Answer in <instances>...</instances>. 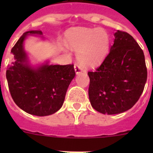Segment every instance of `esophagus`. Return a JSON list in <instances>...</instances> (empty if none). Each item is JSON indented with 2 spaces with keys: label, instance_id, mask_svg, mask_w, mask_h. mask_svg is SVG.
<instances>
[{
  "label": "esophagus",
  "instance_id": "1",
  "mask_svg": "<svg viewBox=\"0 0 153 153\" xmlns=\"http://www.w3.org/2000/svg\"><path fill=\"white\" fill-rule=\"evenodd\" d=\"M74 69H75V72L76 74H80V73H82V71H83V68L79 66L78 63H75V65H74Z\"/></svg>",
  "mask_w": 153,
  "mask_h": 153
}]
</instances>
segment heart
<instances>
[{
  "instance_id": "b5f03b06",
  "label": "heart",
  "mask_w": 153,
  "mask_h": 153,
  "mask_svg": "<svg viewBox=\"0 0 153 153\" xmlns=\"http://www.w3.org/2000/svg\"><path fill=\"white\" fill-rule=\"evenodd\" d=\"M67 42L71 49L78 51V59L81 63L93 66L106 56L110 40L103 30L77 29L67 34Z\"/></svg>"
}]
</instances>
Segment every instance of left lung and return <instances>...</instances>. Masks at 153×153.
Wrapping results in <instances>:
<instances>
[{"instance_id":"obj_1","label":"left lung","mask_w":153,"mask_h":153,"mask_svg":"<svg viewBox=\"0 0 153 153\" xmlns=\"http://www.w3.org/2000/svg\"><path fill=\"white\" fill-rule=\"evenodd\" d=\"M114 44L100 67L89 71V98L102 114H118L139 100L147 79L143 50L125 31L114 33Z\"/></svg>"}]
</instances>
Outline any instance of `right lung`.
<instances>
[{"label": "right lung", "mask_w": 153, "mask_h": 153, "mask_svg": "<svg viewBox=\"0 0 153 153\" xmlns=\"http://www.w3.org/2000/svg\"><path fill=\"white\" fill-rule=\"evenodd\" d=\"M29 34L41 35L42 31L25 32L11 49L13 61L6 71L8 87L14 102L24 111L38 117L49 116L63 106L76 73L74 64L47 63L37 68L31 67L23 46Z\"/></svg>", "instance_id": "1"}]
</instances>
